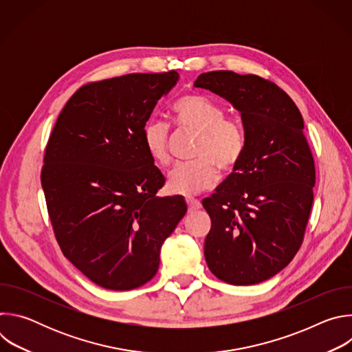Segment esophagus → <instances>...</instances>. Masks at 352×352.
I'll use <instances>...</instances> for the list:
<instances>
[{"mask_svg": "<svg viewBox=\"0 0 352 352\" xmlns=\"http://www.w3.org/2000/svg\"><path fill=\"white\" fill-rule=\"evenodd\" d=\"M185 202H186V205H188V210H189V212H193V210H197V209L202 208V205H200L199 200L195 199V197H190V196L185 197Z\"/></svg>", "mask_w": 352, "mask_h": 352, "instance_id": "1", "label": "esophagus"}]
</instances>
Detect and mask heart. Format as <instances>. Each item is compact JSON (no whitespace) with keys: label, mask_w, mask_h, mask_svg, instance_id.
I'll use <instances>...</instances> for the list:
<instances>
[{"label":"heart","mask_w":352,"mask_h":352,"mask_svg":"<svg viewBox=\"0 0 352 352\" xmlns=\"http://www.w3.org/2000/svg\"><path fill=\"white\" fill-rule=\"evenodd\" d=\"M226 109L200 93H188L173 106V117L178 129L197 135L193 159L196 162L175 166L167 178L170 192L196 195L212 188L219 171L231 174L239 166L246 138L242 125L226 117ZM170 125L150 120L142 128V142L148 157L157 166L170 163Z\"/></svg>","instance_id":"obj_1"}]
</instances>
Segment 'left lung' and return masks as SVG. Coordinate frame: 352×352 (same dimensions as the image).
<instances>
[{"label": "left lung", "instance_id": "left-lung-1", "mask_svg": "<svg viewBox=\"0 0 352 352\" xmlns=\"http://www.w3.org/2000/svg\"><path fill=\"white\" fill-rule=\"evenodd\" d=\"M195 86L228 100L246 138L236 170L202 200L212 220L206 263L221 281L258 284L281 272L304 242L316 181L304 120L281 87L258 75L213 71Z\"/></svg>", "mask_w": 352, "mask_h": 352}]
</instances>
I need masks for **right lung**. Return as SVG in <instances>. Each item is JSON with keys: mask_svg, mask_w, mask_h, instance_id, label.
<instances>
[{"mask_svg": "<svg viewBox=\"0 0 352 352\" xmlns=\"http://www.w3.org/2000/svg\"><path fill=\"white\" fill-rule=\"evenodd\" d=\"M177 80L168 71L86 83L48 138L40 179L56 239L103 288L152 280L163 242L186 213L181 196H156L166 178L142 142L143 125Z\"/></svg>", "mask_w": 352, "mask_h": 352, "instance_id": "obj_1", "label": "right lung"}]
</instances>
